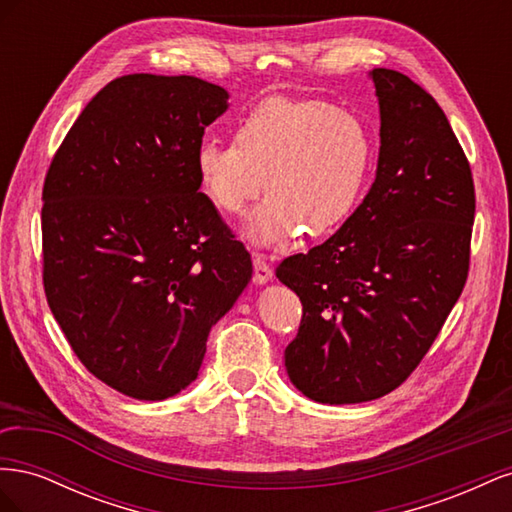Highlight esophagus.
Wrapping results in <instances>:
<instances>
[{"instance_id":"obj_1","label":"esophagus","mask_w":512,"mask_h":512,"mask_svg":"<svg viewBox=\"0 0 512 512\" xmlns=\"http://www.w3.org/2000/svg\"><path fill=\"white\" fill-rule=\"evenodd\" d=\"M252 262H254V282L256 284H267L273 277V269L267 262V258L262 254H254Z\"/></svg>"}]
</instances>
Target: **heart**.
<instances>
[{
  "label": "heart",
  "instance_id": "heart-1",
  "mask_svg": "<svg viewBox=\"0 0 512 512\" xmlns=\"http://www.w3.org/2000/svg\"><path fill=\"white\" fill-rule=\"evenodd\" d=\"M371 162L365 123L322 100L271 98L232 128V145L205 141L196 177L209 203L239 218L262 190L252 235L265 245L327 235L356 207Z\"/></svg>",
  "mask_w": 512,
  "mask_h": 512
}]
</instances>
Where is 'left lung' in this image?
Listing matches in <instances>:
<instances>
[{
    "instance_id": "obj_1",
    "label": "left lung",
    "mask_w": 512,
    "mask_h": 512,
    "mask_svg": "<svg viewBox=\"0 0 512 512\" xmlns=\"http://www.w3.org/2000/svg\"><path fill=\"white\" fill-rule=\"evenodd\" d=\"M371 79L380 100L374 185L333 237L275 271L303 305L284 352L288 376L331 406L404 384L470 271L474 179L451 123L406 74L376 68Z\"/></svg>"
}]
</instances>
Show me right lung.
I'll use <instances>...</instances> for the list:
<instances>
[{"mask_svg":"<svg viewBox=\"0 0 512 512\" xmlns=\"http://www.w3.org/2000/svg\"><path fill=\"white\" fill-rule=\"evenodd\" d=\"M228 94L196 76H119L83 108L42 188V284L89 374L143 401L196 380L252 258L198 192L196 151Z\"/></svg>","mask_w":512,"mask_h":512,"instance_id":"1","label":"right lung"}]
</instances>
